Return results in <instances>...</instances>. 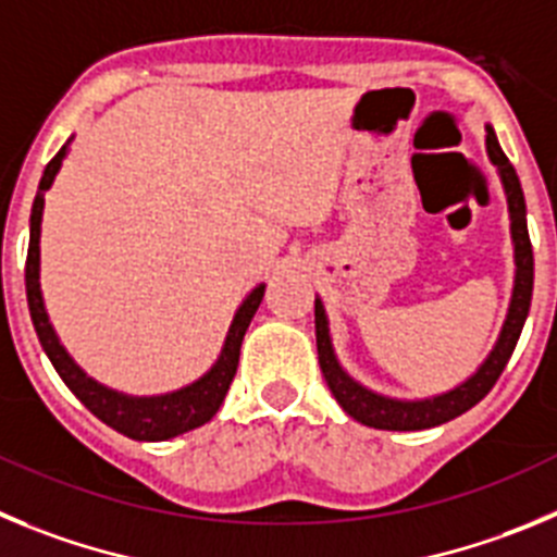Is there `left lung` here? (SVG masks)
Returning a JSON list of instances; mask_svg holds the SVG:
<instances>
[{"mask_svg":"<svg viewBox=\"0 0 557 557\" xmlns=\"http://www.w3.org/2000/svg\"><path fill=\"white\" fill-rule=\"evenodd\" d=\"M485 135V147H488L491 163L499 169L503 177L505 194H508V210H510V235H513V249H516V285H513V299H510L508 319L503 324L497 347L491 349L485 363L480 366L478 374L460 383L458 388L441 394L433 399H419V403H399V399L380 397L366 391L363 385L355 383L344 369L338 366L333 355V344H330V330H327V315H324L322 302L315 299V349H319V366L327 380L333 397L338 405L352 416L355 422L366 424L374 430H428L435 424H444L455 416L466 413L469 408L480 403V399L494 388L499 380L503 369L508 366L510 355L516 349V341L522 335L524 319H528L530 299H533V244H530L528 233V210H524V194L519 177H516L513 166H510L508 154L499 147L494 129Z\"/></svg>","mask_w":557,"mask_h":557,"instance_id":"obj_1","label":"left lung"}]
</instances>
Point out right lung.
<instances>
[{
    "label": "right lung",
    "instance_id": "right-lung-1",
    "mask_svg": "<svg viewBox=\"0 0 557 557\" xmlns=\"http://www.w3.org/2000/svg\"><path fill=\"white\" fill-rule=\"evenodd\" d=\"M66 149H60L52 160L44 169V177L38 183V194H35L33 202V216H29V247H27V267H24V283H27V305H29V319H33V327L38 333L44 352L52 360L54 372L63 377V383L72 388L74 397L91 410L97 419H102L108 428L119 430L122 435L135 441H166L174 438L180 433H188L194 428H202L205 422H210L216 410L222 408L224 397H227V388L235 377V369H238V355H242V341L247 333L249 322H252L255 310H258L260 299H263V290L267 285H258V288L244 299V305L235 313L233 324H230L227 341H224L222 358L216 360V366L210 369L205 377H199L197 383L185 385V388L172 391V394H163V397H124L116 391L104 388V385L94 383L91 377H85L83 369L74 363L66 355V349L60 347L58 335H54L52 324L47 319V310H44L41 299V285H38V242H41V213H44V194L52 185L54 174H58L60 163L66 158Z\"/></svg>",
    "mask_w": 557,
    "mask_h": 557
}]
</instances>
